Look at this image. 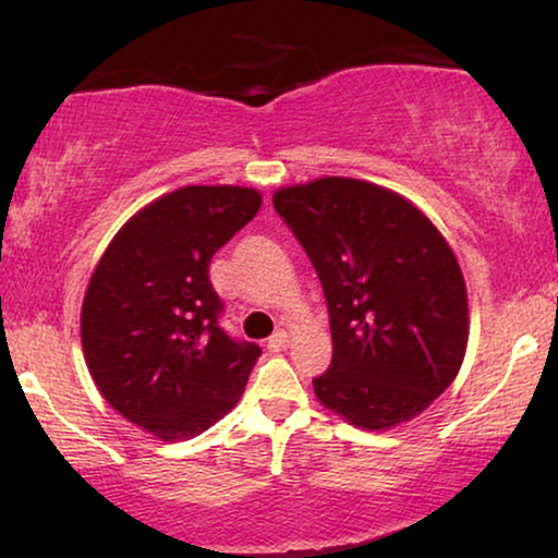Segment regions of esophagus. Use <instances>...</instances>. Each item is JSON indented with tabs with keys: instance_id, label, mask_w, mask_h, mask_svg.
I'll list each match as a JSON object with an SVG mask.
<instances>
[{
	"instance_id": "esophagus-1",
	"label": "esophagus",
	"mask_w": 558,
	"mask_h": 558,
	"mask_svg": "<svg viewBox=\"0 0 558 558\" xmlns=\"http://www.w3.org/2000/svg\"><path fill=\"white\" fill-rule=\"evenodd\" d=\"M287 342H289V335H287L284 330H277V332H274L271 338H269V342H266V348L277 353V350H284V348H287Z\"/></svg>"
}]
</instances>
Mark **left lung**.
Masks as SVG:
<instances>
[{
  "label": "left lung",
  "instance_id": "obj_1",
  "mask_svg": "<svg viewBox=\"0 0 558 558\" xmlns=\"http://www.w3.org/2000/svg\"><path fill=\"white\" fill-rule=\"evenodd\" d=\"M274 210L307 251L330 312L332 363L317 399L363 429H391L460 373L468 289L422 210L350 178L281 187Z\"/></svg>",
  "mask_w": 558,
  "mask_h": 558
}]
</instances>
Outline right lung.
Segmentation results:
<instances>
[{
  "instance_id": "1",
  "label": "right lung",
  "mask_w": 558,
  "mask_h": 558,
  "mask_svg": "<svg viewBox=\"0 0 558 558\" xmlns=\"http://www.w3.org/2000/svg\"><path fill=\"white\" fill-rule=\"evenodd\" d=\"M262 208L251 187L190 185L142 208L88 281L81 342L94 384L162 441L210 429L241 399L262 348L220 327L210 258Z\"/></svg>"
}]
</instances>
